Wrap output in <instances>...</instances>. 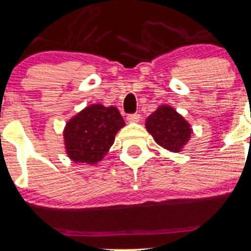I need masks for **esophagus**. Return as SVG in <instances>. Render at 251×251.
I'll use <instances>...</instances> for the list:
<instances>
[{
	"label": "esophagus",
	"mask_w": 251,
	"mask_h": 251,
	"mask_svg": "<svg viewBox=\"0 0 251 251\" xmlns=\"http://www.w3.org/2000/svg\"><path fill=\"white\" fill-rule=\"evenodd\" d=\"M126 120L129 121V122H138V121L141 120V115L140 114H129L128 116H126Z\"/></svg>",
	"instance_id": "34e87169"
}]
</instances>
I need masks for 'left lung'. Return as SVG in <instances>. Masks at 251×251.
Returning a JSON list of instances; mask_svg holds the SVG:
<instances>
[{
	"mask_svg": "<svg viewBox=\"0 0 251 251\" xmlns=\"http://www.w3.org/2000/svg\"><path fill=\"white\" fill-rule=\"evenodd\" d=\"M148 131L160 147L177 152L190 140L192 129L184 117L173 108L159 107L148 117L145 123Z\"/></svg>",
	"mask_w": 251,
	"mask_h": 251,
	"instance_id": "left-lung-1",
	"label": "left lung"
}]
</instances>
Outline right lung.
Returning <instances> with one entry per match:
<instances>
[{
	"instance_id": "obj_1",
	"label": "right lung",
	"mask_w": 251,
	"mask_h": 251,
	"mask_svg": "<svg viewBox=\"0 0 251 251\" xmlns=\"http://www.w3.org/2000/svg\"><path fill=\"white\" fill-rule=\"evenodd\" d=\"M125 120L115 107L93 104L66 125L64 131L67 154L73 162L97 164L106 156Z\"/></svg>"
}]
</instances>
